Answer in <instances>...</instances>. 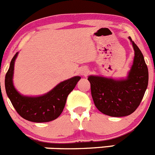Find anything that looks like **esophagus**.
Masks as SVG:
<instances>
[{
	"mask_svg": "<svg viewBox=\"0 0 155 155\" xmlns=\"http://www.w3.org/2000/svg\"><path fill=\"white\" fill-rule=\"evenodd\" d=\"M87 73H88V71H87V69H86V68H84V69L81 70V74H82V75H87Z\"/></svg>",
	"mask_w": 155,
	"mask_h": 155,
	"instance_id": "1",
	"label": "esophagus"
}]
</instances>
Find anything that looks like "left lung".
Segmentation results:
<instances>
[{
  "label": "left lung",
  "instance_id": "obj_1",
  "mask_svg": "<svg viewBox=\"0 0 155 155\" xmlns=\"http://www.w3.org/2000/svg\"><path fill=\"white\" fill-rule=\"evenodd\" d=\"M129 39L135 56L127 79L114 80L99 76L87 78L96 107L99 111L111 117H124L134 112L148 87V71L143 55L131 38Z\"/></svg>",
  "mask_w": 155,
  "mask_h": 155
}]
</instances>
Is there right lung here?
<instances>
[{"label": "right lung", "instance_id": "obj_1", "mask_svg": "<svg viewBox=\"0 0 155 155\" xmlns=\"http://www.w3.org/2000/svg\"><path fill=\"white\" fill-rule=\"evenodd\" d=\"M18 53L10 62L5 76L7 94L18 114L25 120L36 123L49 122L57 118L64 109L68 94L74 90L81 77L77 76L61 82L44 96L28 97L19 94L13 84L14 62Z\"/></svg>", "mask_w": 155, "mask_h": 155}]
</instances>
